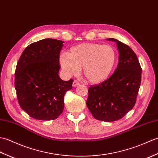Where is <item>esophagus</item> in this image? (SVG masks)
Instances as JSON below:
<instances>
[{
    "label": "esophagus",
    "mask_w": 158,
    "mask_h": 158,
    "mask_svg": "<svg viewBox=\"0 0 158 158\" xmlns=\"http://www.w3.org/2000/svg\"><path fill=\"white\" fill-rule=\"evenodd\" d=\"M79 85V83L77 81H74L73 83V87H76V86Z\"/></svg>",
    "instance_id": "esophagus-1"
}]
</instances>
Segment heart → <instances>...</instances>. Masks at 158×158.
Listing matches in <instances>:
<instances>
[{
  "mask_svg": "<svg viewBox=\"0 0 158 158\" xmlns=\"http://www.w3.org/2000/svg\"><path fill=\"white\" fill-rule=\"evenodd\" d=\"M117 54L110 45L82 43L60 57V63L67 75H74L83 69L87 81L98 84L109 78L116 62Z\"/></svg>",
  "mask_w": 158,
  "mask_h": 158,
  "instance_id": "obj_1",
  "label": "heart"
}]
</instances>
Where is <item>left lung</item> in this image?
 Instances as JSON below:
<instances>
[{"label": "left lung", "instance_id": "8db88e82", "mask_svg": "<svg viewBox=\"0 0 158 158\" xmlns=\"http://www.w3.org/2000/svg\"><path fill=\"white\" fill-rule=\"evenodd\" d=\"M119 62L109 79L90 85L87 106L95 119L104 122L121 119L135 105L141 82L142 69L136 53L128 45L115 39Z\"/></svg>", "mask_w": 158, "mask_h": 158}]
</instances>
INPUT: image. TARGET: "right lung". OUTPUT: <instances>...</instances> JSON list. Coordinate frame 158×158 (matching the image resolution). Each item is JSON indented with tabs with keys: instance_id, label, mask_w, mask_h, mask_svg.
Listing matches in <instances>:
<instances>
[{
	"instance_id": "add662e5",
	"label": "right lung",
	"mask_w": 158,
	"mask_h": 158,
	"mask_svg": "<svg viewBox=\"0 0 158 158\" xmlns=\"http://www.w3.org/2000/svg\"><path fill=\"white\" fill-rule=\"evenodd\" d=\"M64 41L40 40L23 50L17 64L15 88L21 108L32 118L53 120L63 111L64 96L72 89L73 79L58 75L60 53Z\"/></svg>"
}]
</instances>
